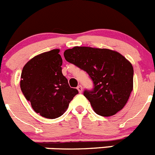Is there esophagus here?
<instances>
[{
  "mask_svg": "<svg viewBox=\"0 0 155 155\" xmlns=\"http://www.w3.org/2000/svg\"><path fill=\"white\" fill-rule=\"evenodd\" d=\"M77 89H78V92H79L80 93H82V91H83V87H82V86H81V85L78 86Z\"/></svg>",
  "mask_w": 155,
  "mask_h": 155,
  "instance_id": "1",
  "label": "esophagus"
}]
</instances>
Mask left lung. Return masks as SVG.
<instances>
[{"mask_svg":"<svg viewBox=\"0 0 155 155\" xmlns=\"http://www.w3.org/2000/svg\"><path fill=\"white\" fill-rule=\"evenodd\" d=\"M67 62L84 70L93 83L84 96L97 114L109 117L122 109L133 87V68L119 53L108 49L74 47L64 52Z\"/></svg>","mask_w":155,"mask_h":155,"instance_id":"1","label":"left lung"}]
</instances>
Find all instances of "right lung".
Here are the masks:
<instances>
[{
  "instance_id": "right-lung-1",
  "label": "right lung",
  "mask_w": 155,
  "mask_h": 155,
  "mask_svg": "<svg viewBox=\"0 0 155 155\" xmlns=\"http://www.w3.org/2000/svg\"><path fill=\"white\" fill-rule=\"evenodd\" d=\"M57 49L36 56L25 64L21 74L24 96L34 111L46 118L60 117L78 93L62 74V59Z\"/></svg>"
}]
</instances>
